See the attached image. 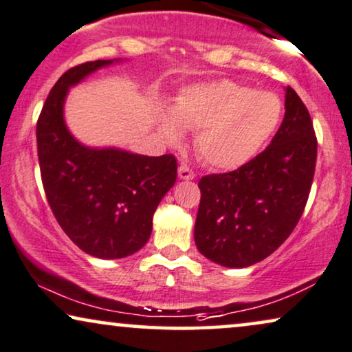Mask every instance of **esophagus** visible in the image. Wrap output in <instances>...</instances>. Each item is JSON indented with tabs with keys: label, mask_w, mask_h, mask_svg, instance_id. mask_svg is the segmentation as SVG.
Masks as SVG:
<instances>
[{
	"label": "esophagus",
	"mask_w": 352,
	"mask_h": 352,
	"mask_svg": "<svg viewBox=\"0 0 352 352\" xmlns=\"http://www.w3.org/2000/svg\"><path fill=\"white\" fill-rule=\"evenodd\" d=\"M177 175H179L181 179H186V181L187 179H194V177H195V173L190 170V168L187 165H181L179 170H177Z\"/></svg>",
	"instance_id": "obj_1"
}]
</instances>
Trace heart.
Returning a JSON list of instances; mask_svg holds the SVG:
<instances>
[{
	"mask_svg": "<svg viewBox=\"0 0 352 352\" xmlns=\"http://www.w3.org/2000/svg\"><path fill=\"white\" fill-rule=\"evenodd\" d=\"M281 98L220 79L187 85L176 95L173 111L160 120L168 142H179L184 129L195 131V150L205 163L218 170H234L249 163L270 142L281 124Z\"/></svg>",
	"mask_w": 352,
	"mask_h": 352,
	"instance_id": "heart-1",
	"label": "heart"
}]
</instances>
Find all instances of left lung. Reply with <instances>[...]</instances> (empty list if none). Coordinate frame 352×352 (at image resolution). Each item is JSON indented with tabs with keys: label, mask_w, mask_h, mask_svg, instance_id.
Instances as JSON below:
<instances>
[{
	"label": "left lung",
	"mask_w": 352,
	"mask_h": 352,
	"mask_svg": "<svg viewBox=\"0 0 352 352\" xmlns=\"http://www.w3.org/2000/svg\"><path fill=\"white\" fill-rule=\"evenodd\" d=\"M285 108L280 129L262 153L234 171L199 181L195 245L218 265L244 268L267 258L302 217L316 173L317 137L291 87Z\"/></svg>",
	"instance_id": "left-lung-1"
}]
</instances>
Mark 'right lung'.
Instances as JSON below:
<instances>
[{
    "instance_id": "add662e5",
    "label": "right lung",
    "mask_w": 352,
    "mask_h": 352,
    "mask_svg": "<svg viewBox=\"0 0 352 352\" xmlns=\"http://www.w3.org/2000/svg\"><path fill=\"white\" fill-rule=\"evenodd\" d=\"M113 59L71 67L59 77L36 121L40 175L54 218L69 239L98 258H122L152 234L160 200L175 186V155L145 157L120 148H90L67 131L63 107L69 87Z\"/></svg>"
}]
</instances>
